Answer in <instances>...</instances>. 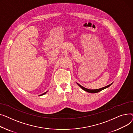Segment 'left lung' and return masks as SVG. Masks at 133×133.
I'll list each match as a JSON object with an SVG mask.
<instances>
[{
    "mask_svg": "<svg viewBox=\"0 0 133 133\" xmlns=\"http://www.w3.org/2000/svg\"><path fill=\"white\" fill-rule=\"evenodd\" d=\"M77 83V85H78L79 87L81 89H82L83 90H84L85 91H87V92H89V93H98V92H99L101 91V90H104V89H106V88H108V87H110V86L113 84V83H112L110 84V85H107V86H106V87H104V88H100V89H99L91 90V89H87V88H84V87H82V85H81L80 84H79L78 83Z\"/></svg>",
    "mask_w": 133,
    "mask_h": 133,
    "instance_id": "1",
    "label": "left lung"
}]
</instances>
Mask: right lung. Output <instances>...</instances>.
Wrapping results in <instances>:
<instances>
[{
	"label": "right lung",
	"mask_w": 133,
	"mask_h": 133,
	"mask_svg": "<svg viewBox=\"0 0 133 133\" xmlns=\"http://www.w3.org/2000/svg\"><path fill=\"white\" fill-rule=\"evenodd\" d=\"M48 91H46V92H44V93H43V94H42V95H40V96H42V95H45V93H46V92H47Z\"/></svg>",
	"instance_id": "right-lung-1"
}]
</instances>
